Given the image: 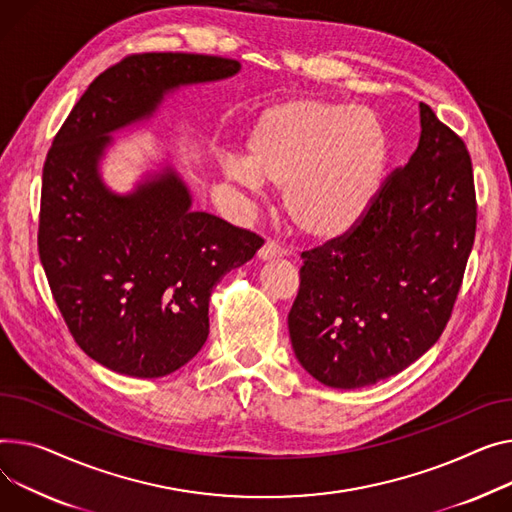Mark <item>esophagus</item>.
<instances>
[{"instance_id":"34e87169","label":"esophagus","mask_w":512,"mask_h":512,"mask_svg":"<svg viewBox=\"0 0 512 512\" xmlns=\"http://www.w3.org/2000/svg\"><path fill=\"white\" fill-rule=\"evenodd\" d=\"M284 255H288V251H286L282 245H278L276 241H267V243L259 249V259H263V261L280 259V257H284Z\"/></svg>"}]
</instances>
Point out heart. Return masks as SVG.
<instances>
[{
	"mask_svg": "<svg viewBox=\"0 0 512 512\" xmlns=\"http://www.w3.org/2000/svg\"><path fill=\"white\" fill-rule=\"evenodd\" d=\"M389 160L381 119L321 98H290L255 119L247 158L226 156L224 175L282 189L292 226L315 241L352 232L377 199Z\"/></svg>",
	"mask_w": 512,
	"mask_h": 512,
	"instance_id": "obj_1",
	"label": "heart"
}]
</instances>
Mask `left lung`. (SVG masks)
I'll use <instances>...</instances> for the list:
<instances>
[{"mask_svg":"<svg viewBox=\"0 0 512 512\" xmlns=\"http://www.w3.org/2000/svg\"><path fill=\"white\" fill-rule=\"evenodd\" d=\"M420 123L418 150L383 181L364 220L300 255L290 339L327 387L401 372L438 342L457 302L478 224L471 156L424 102Z\"/></svg>","mask_w":512,"mask_h":512,"instance_id":"1","label":"left lung"}]
</instances>
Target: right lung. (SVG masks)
<instances>
[{
  "label": "right lung",
  "instance_id": "1",
  "mask_svg": "<svg viewBox=\"0 0 512 512\" xmlns=\"http://www.w3.org/2000/svg\"><path fill=\"white\" fill-rule=\"evenodd\" d=\"M241 63L197 53H133L102 72L57 131L43 166L39 257L76 344L98 364L156 379L210 333L212 288L263 238L191 210L166 168L129 195L98 177L109 133L140 121L170 88L234 76Z\"/></svg>",
  "mask_w": 512,
  "mask_h": 512
}]
</instances>
